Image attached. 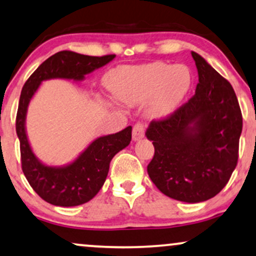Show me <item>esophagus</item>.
I'll return each instance as SVG.
<instances>
[{
    "label": "esophagus",
    "mask_w": 256,
    "mask_h": 256,
    "mask_svg": "<svg viewBox=\"0 0 256 256\" xmlns=\"http://www.w3.org/2000/svg\"><path fill=\"white\" fill-rule=\"evenodd\" d=\"M144 136V124L142 122H138L136 124L134 127H132V140L138 141L141 140Z\"/></svg>",
    "instance_id": "1"
}]
</instances>
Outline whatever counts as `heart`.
<instances>
[{"label":"heart","mask_w":256,"mask_h":256,"mask_svg":"<svg viewBox=\"0 0 256 256\" xmlns=\"http://www.w3.org/2000/svg\"><path fill=\"white\" fill-rule=\"evenodd\" d=\"M106 84L115 98L128 106L148 101V116L162 118L182 104L193 84V72L186 64L154 62L112 70Z\"/></svg>","instance_id":"obj_1"}]
</instances>
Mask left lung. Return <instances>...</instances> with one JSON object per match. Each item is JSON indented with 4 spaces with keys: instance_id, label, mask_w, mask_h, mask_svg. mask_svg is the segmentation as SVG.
<instances>
[{
    "instance_id": "1",
    "label": "left lung",
    "mask_w": 256,
    "mask_h": 256,
    "mask_svg": "<svg viewBox=\"0 0 256 256\" xmlns=\"http://www.w3.org/2000/svg\"><path fill=\"white\" fill-rule=\"evenodd\" d=\"M198 68L195 94L174 114L152 121L146 136L155 154L147 170L167 196L207 201L227 184L238 164L242 115L233 87L192 52Z\"/></svg>"
}]
</instances>
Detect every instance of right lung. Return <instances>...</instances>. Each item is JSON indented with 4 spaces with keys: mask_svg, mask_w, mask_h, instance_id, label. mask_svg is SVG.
Returning <instances> with one entry per match:
<instances>
[{
    "mask_svg": "<svg viewBox=\"0 0 256 256\" xmlns=\"http://www.w3.org/2000/svg\"><path fill=\"white\" fill-rule=\"evenodd\" d=\"M115 55L88 56L63 50L46 60L23 86L16 116V132L21 149L22 170L29 184L48 204L74 207L90 201L104 186L109 164L132 140V127L115 134L100 136L74 161L64 166H48L38 160L29 144L26 130L28 106L43 81L52 78L82 81L112 61Z\"/></svg>",
    "mask_w": 256,
    "mask_h": 256,
    "instance_id": "1",
    "label": "right lung"
}]
</instances>
